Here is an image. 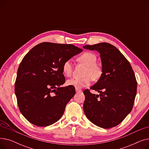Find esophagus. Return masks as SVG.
Here are the masks:
<instances>
[{"label": "esophagus", "mask_w": 149, "mask_h": 149, "mask_svg": "<svg viewBox=\"0 0 149 149\" xmlns=\"http://www.w3.org/2000/svg\"><path fill=\"white\" fill-rule=\"evenodd\" d=\"M75 91H76L77 92H82L81 89H80L79 88H75Z\"/></svg>", "instance_id": "1"}]
</instances>
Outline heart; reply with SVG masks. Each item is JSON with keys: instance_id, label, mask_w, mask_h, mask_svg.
Returning a JSON list of instances; mask_svg holds the SVG:
<instances>
[{"instance_id": "obj_1", "label": "heart", "mask_w": 149, "mask_h": 149, "mask_svg": "<svg viewBox=\"0 0 149 149\" xmlns=\"http://www.w3.org/2000/svg\"><path fill=\"white\" fill-rule=\"evenodd\" d=\"M79 60L83 64L86 66L84 70V77L82 79L72 78L69 79L66 83L68 86H72L75 88H83L89 86L92 81V79L97 80L102 74V70L98 66L97 63V57L94 54L90 52H85L79 56ZM63 72L64 75L69 77L72 72V65L70 60L65 61L62 66Z\"/></svg>"}]
</instances>
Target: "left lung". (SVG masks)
<instances>
[{
    "instance_id": "8db88e82",
    "label": "left lung",
    "mask_w": 149,
    "mask_h": 149,
    "mask_svg": "<svg viewBox=\"0 0 149 149\" xmlns=\"http://www.w3.org/2000/svg\"><path fill=\"white\" fill-rule=\"evenodd\" d=\"M83 48L97 51L102 64V74L91 88L100 95L84 91V112L98 127H115L130 113L134 106L137 88L134 72L126 57L110 43L87 45Z\"/></svg>"
}]
</instances>
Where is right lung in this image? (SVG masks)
I'll return each mask as SVG.
<instances>
[{"mask_svg": "<svg viewBox=\"0 0 149 149\" xmlns=\"http://www.w3.org/2000/svg\"><path fill=\"white\" fill-rule=\"evenodd\" d=\"M83 50L70 44L43 42L31 49L19 66L15 94L20 111L31 123L40 127L57 122L75 94L65 83L63 63Z\"/></svg>", "mask_w": 149, "mask_h": 149, "instance_id": "add662e5", "label": "right lung"}]
</instances>
